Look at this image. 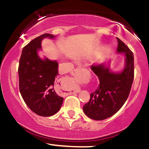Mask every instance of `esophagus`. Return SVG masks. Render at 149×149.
Instances as JSON below:
<instances>
[{"instance_id": "esophagus-1", "label": "esophagus", "mask_w": 149, "mask_h": 149, "mask_svg": "<svg viewBox=\"0 0 149 149\" xmlns=\"http://www.w3.org/2000/svg\"><path fill=\"white\" fill-rule=\"evenodd\" d=\"M85 71H83V70L80 69H74L73 71H72L71 72V74L72 75V76L74 77V78H82L83 76L85 75ZM80 89L78 88H76V90H73V93H78V92H80Z\"/></svg>"}]
</instances>
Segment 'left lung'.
Returning <instances> with one entry per match:
<instances>
[{
  "label": "left lung",
  "mask_w": 149,
  "mask_h": 149,
  "mask_svg": "<svg viewBox=\"0 0 149 149\" xmlns=\"http://www.w3.org/2000/svg\"><path fill=\"white\" fill-rule=\"evenodd\" d=\"M117 53L125 56L124 68L120 71L110 69V61L93 64L91 69L100 80V86L90 95L83 106L85 114L91 119L102 120L117 113L123 106L134 80V55L129 47L117 38Z\"/></svg>",
  "instance_id": "left-lung-1"
}]
</instances>
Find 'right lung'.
Instances as JSON below:
<instances>
[{
	"mask_svg": "<svg viewBox=\"0 0 149 149\" xmlns=\"http://www.w3.org/2000/svg\"><path fill=\"white\" fill-rule=\"evenodd\" d=\"M56 36L44 33L36 38L22 49L18 73L19 91L24 101L37 115L48 117L61 109L63 97L54 90V80L58 74V62L48 58L39 57L42 39Z\"/></svg>",
	"mask_w": 149,
	"mask_h": 149,
	"instance_id": "right-lung-1",
	"label": "right lung"
}]
</instances>
